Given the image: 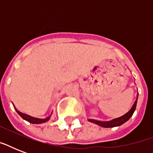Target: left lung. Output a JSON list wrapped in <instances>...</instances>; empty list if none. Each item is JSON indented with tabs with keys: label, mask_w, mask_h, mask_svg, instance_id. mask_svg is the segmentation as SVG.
I'll return each mask as SVG.
<instances>
[{
	"label": "left lung",
	"mask_w": 153,
	"mask_h": 153,
	"mask_svg": "<svg viewBox=\"0 0 153 153\" xmlns=\"http://www.w3.org/2000/svg\"><path fill=\"white\" fill-rule=\"evenodd\" d=\"M137 99L133 103V106L131 107V109L128 110L126 114H125L122 116L119 117H117V118H114L113 120H110V121H98V120H94V119H88L89 121H91L92 123H94L96 125H98L99 126H102V127H104V128H113V127H116V126H121L122 124H124L125 122L128 121V119L130 118L131 117L133 116V113L135 111L136 106H137Z\"/></svg>",
	"instance_id": "1"
}]
</instances>
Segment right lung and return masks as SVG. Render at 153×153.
I'll return each instance as SVG.
<instances>
[{"label":"right lung","instance_id":"right-lung-1","mask_svg":"<svg viewBox=\"0 0 153 153\" xmlns=\"http://www.w3.org/2000/svg\"><path fill=\"white\" fill-rule=\"evenodd\" d=\"M14 108H15L16 111L17 112V114H19V115H20V116L24 120H25V121H28V122L32 124H41V123H44V122H47V121H48L49 119H50V117H51V114H52V113H51L50 116L48 117H46V118H44V119L36 118V117H34L29 116V115H27V114H23V113H21V112H20L19 110H17V109H16L15 106H14Z\"/></svg>","mask_w":153,"mask_h":153}]
</instances>
